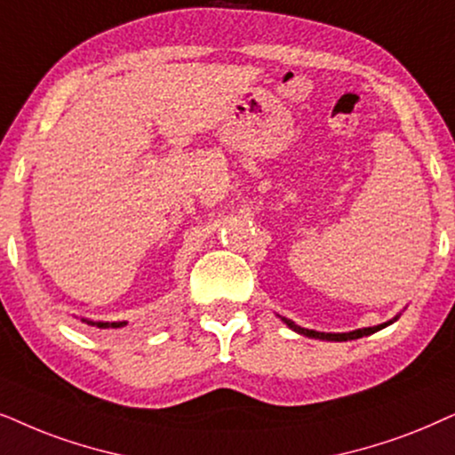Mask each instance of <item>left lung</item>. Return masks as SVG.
Returning <instances> with one entry per match:
<instances>
[{"label":"left lung","instance_id":"obj_1","mask_svg":"<svg viewBox=\"0 0 455 455\" xmlns=\"http://www.w3.org/2000/svg\"><path fill=\"white\" fill-rule=\"evenodd\" d=\"M399 317V315H397ZM397 317H393V320H388L385 323H379V326H371V328H359V330H353V332H317V330H307V328H300L294 323L292 320H286V317H282V322L286 323L288 328L294 330V332L303 334V336H309V339H320V340H336V343H343V340H355V339H362V336H368V334H374L379 332V330L391 326L393 322H397Z\"/></svg>","mask_w":455,"mask_h":455}]
</instances>
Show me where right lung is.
Returning a JSON list of instances; mask_svg holds the SVG:
<instances>
[{"label": "right lung", "mask_w": 455, "mask_h": 455, "mask_svg": "<svg viewBox=\"0 0 455 455\" xmlns=\"http://www.w3.org/2000/svg\"><path fill=\"white\" fill-rule=\"evenodd\" d=\"M84 322L96 328H123L127 323V322H92V320H84Z\"/></svg>", "instance_id": "1"}]
</instances>
